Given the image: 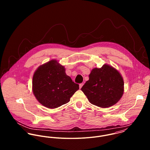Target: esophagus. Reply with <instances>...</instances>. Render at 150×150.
<instances>
[{"instance_id": "obj_1", "label": "esophagus", "mask_w": 150, "mask_h": 150, "mask_svg": "<svg viewBox=\"0 0 150 150\" xmlns=\"http://www.w3.org/2000/svg\"><path fill=\"white\" fill-rule=\"evenodd\" d=\"M84 85V84L83 83H81V84H80V85H79V88H80V89H81V88H82V86H83Z\"/></svg>"}]
</instances>
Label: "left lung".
I'll list each match as a JSON object with an SVG mask.
<instances>
[{
    "instance_id": "obj_1",
    "label": "left lung",
    "mask_w": 150,
    "mask_h": 150,
    "mask_svg": "<svg viewBox=\"0 0 150 150\" xmlns=\"http://www.w3.org/2000/svg\"><path fill=\"white\" fill-rule=\"evenodd\" d=\"M89 102L96 106L107 108L115 105L124 91L123 77L114 67L105 64L94 68L89 75V80L81 88Z\"/></svg>"
}]
</instances>
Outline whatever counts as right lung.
Returning a JSON list of instances; mask_svg holds the SVG:
<instances>
[{
	"label": "right lung",
	"mask_w": 150,
	"mask_h": 150,
	"mask_svg": "<svg viewBox=\"0 0 150 150\" xmlns=\"http://www.w3.org/2000/svg\"><path fill=\"white\" fill-rule=\"evenodd\" d=\"M79 89V85L72 81L64 66L55 59L40 65L33 74V93L40 104L49 108L68 103Z\"/></svg>",
	"instance_id": "add662e5"
}]
</instances>
